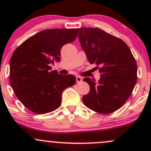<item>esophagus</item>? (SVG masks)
I'll return each instance as SVG.
<instances>
[{
	"label": "esophagus",
	"instance_id": "1",
	"mask_svg": "<svg viewBox=\"0 0 151 151\" xmlns=\"http://www.w3.org/2000/svg\"><path fill=\"white\" fill-rule=\"evenodd\" d=\"M76 80H77V83H80L82 81V79L80 77H76Z\"/></svg>",
	"mask_w": 151,
	"mask_h": 151
}]
</instances>
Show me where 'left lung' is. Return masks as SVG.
Here are the masks:
<instances>
[{
    "label": "left lung",
    "mask_w": 151,
    "mask_h": 151,
    "mask_svg": "<svg viewBox=\"0 0 151 151\" xmlns=\"http://www.w3.org/2000/svg\"><path fill=\"white\" fill-rule=\"evenodd\" d=\"M78 37L90 64L99 66L101 73L97 82L84 79L90 91L82 97L83 103L97 113H112L132 93L137 81L136 60L122 40L101 29L82 27Z\"/></svg>",
    "instance_id": "1"
}]
</instances>
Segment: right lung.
<instances>
[{"label":"right lung","mask_w":151,"mask_h":151,"mask_svg":"<svg viewBox=\"0 0 151 151\" xmlns=\"http://www.w3.org/2000/svg\"><path fill=\"white\" fill-rule=\"evenodd\" d=\"M78 28L47 29L23 42L10 61V83L17 97L35 114L49 113L61 104L62 93L76 83L72 74L50 70L60 61L62 46L77 38Z\"/></svg>","instance_id":"add662e5"}]
</instances>
